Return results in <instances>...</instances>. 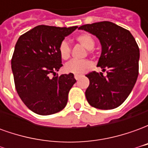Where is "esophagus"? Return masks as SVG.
Masks as SVG:
<instances>
[{"label": "esophagus", "mask_w": 148, "mask_h": 148, "mask_svg": "<svg viewBox=\"0 0 148 148\" xmlns=\"http://www.w3.org/2000/svg\"><path fill=\"white\" fill-rule=\"evenodd\" d=\"M80 77H81L80 75H74V78H75L76 80H78V79H79Z\"/></svg>", "instance_id": "1"}]
</instances>
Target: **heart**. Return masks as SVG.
I'll return each instance as SVG.
<instances>
[{
    "instance_id": "b5f03b06",
    "label": "heart",
    "mask_w": 148,
    "mask_h": 148,
    "mask_svg": "<svg viewBox=\"0 0 148 148\" xmlns=\"http://www.w3.org/2000/svg\"><path fill=\"white\" fill-rule=\"evenodd\" d=\"M77 40L85 48L89 50V51L93 50L95 46V42H94L93 36L88 33L79 35L77 37ZM71 46L69 44V42L66 40L62 41L58 47V51H59L61 58L64 60L68 59L71 56ZM91 66H92V63L89 60H82V61L71 60L65 65L64 70L67 73H71L75 75H81L84 74Z\"/></svg>"
}]
</instances>
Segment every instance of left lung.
<instances>
[{
	"label": "left lung",
	"instance_id": "1",
	"mask_svg": "<svg viewBox=\"0 0 148 148\" xmlns=\"http://www.w3.org/2000/svg\"><path fill=\"white\" fill-rule=\"evenodd\" d=\"M78 29L99 39L101 54L97 66L107 73L106 77L101 72L87 74V101L99 109L117 108L130 94L139 74L140 49L136 39L129 31L109 21L86 24Z\"/></svg>",
	"mask_w": 148,
	"mask_h": 148
}]
</instances>
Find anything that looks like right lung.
<instances>
[{
    "instance_id": "obj_1",
    "label": "right lung",
    "mask_w": 148,
    "mask_h": 148,
    "mask_svg": "<svg viewBox=\"0 0 148 148\" xmlns=\"http://www.w3.org/2000/svg\"><path fill=\"white\" fill-rule=\"evenodd\" d=\"M77 26L39 25L18 39L12 58L16 90L22 101L35 113L47 116L64 109L76 80L74 74L51 78L62 66L58 47Z\"/></svg>"
}]
</instances>
